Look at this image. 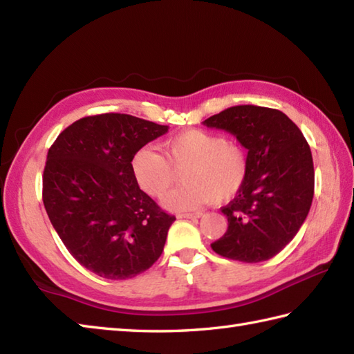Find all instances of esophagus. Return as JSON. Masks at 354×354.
I'll return each instance as SVG.
<instances>
[{
  "label": "esophagus",
  "mask_w": 354,
  "mask_h": 354,
  "mask_svg": "<svg viewBox=\"0 0 354 354\" xmlns=\"http://www.w3.org/2000/svg\"><path fill=\"white\" fill-rule=\"evenodd\" d=\"M203 216V213H179L178 214V218L179 219H198V218H201Z\"/></svg>",
  "instance_id": "esophagus-1"
}]
</instances>
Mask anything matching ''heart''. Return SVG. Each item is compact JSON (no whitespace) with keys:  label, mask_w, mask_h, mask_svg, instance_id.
<instances>
[{"label":"heart","mask_w":354,"mask_h":354,"mask_svg":"<svg viewBox=\"0 0 354 354\" xmlns=\"http://www.w3.org/2000/svg\"><path fill=\"white\" fill-rule=\"evenodd\" d=\"M159 151L144 147L133 158L131 169L138 185L153 198H162L181 170L184 184L165 196L164 205L175 212L198 209L210 201H227L236 195L248 175L244 147L225 136L205 130H189L162 144Z\"/></svg>","instance_id":"heart-1"}]
</instances>
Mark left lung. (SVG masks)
I'll return each mask as SVG.
<instances>
[{"instance_id": "1", "label": "left lung", "mask_w": 354, "mask_h": 354, "mask_svg": "<svg viewBox=\"0 0 354 354\" xmlns=\"http://www.w3.org/2000/svg\"><path fill=\"white\" fill-rule=\"evenodd\" d=\"M203 124L236 136L248 156L244 185L221 209L228 228L213 252L250 264L273 258L299 232L313 201L308 142L286 113L268 107H228Z\"/></svg>"}]
</instances>
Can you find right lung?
Returning <instances> with one entry per match:
<instances>
[{
    "label": "right lung",
    "mask_w": 354,
    "mask_h": 354,
    "mask_svg": "<svg viewBox=\"0 0 354 354\" xmlns=\"http://www.w3.org/2000/svg\"><path fill=\"white\" fill-rule=\"evenodd\" d=\"M169 131L141 118H81L48 149L43 203L73 258L106 279H129L150 268L176 218L138 185V150Z\"/></svg>",
    "instance_id": "obj_1"
}]
</instances>
